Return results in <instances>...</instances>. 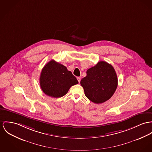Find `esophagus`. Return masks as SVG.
<instances>
[{
    "label": "esophagus",
    "instance_id": "obj_1",
    "mask_svg": "<svg viewBox=\"0 0 152 152\" xmlns=\"http://www.w3.org/2000/svg\"><path fill=\"white\" fill-rule=\"evenodd\" d=\"M77 80H78L79 83H80V80H81V78H80V77H77Z\"/></svg>",
    "mask_w": 152,
    "mask_h": 152
}]
</instances>
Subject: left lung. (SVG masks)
Instances as JSON below:
<instances>
[{"mask_svg":"<svg viewBox=\"0 0 152 152\" xmlns=\"http://www.w3.org/2000/svg\"><path fill=\"white\" fill-rule=\"evenodd\" d=\"M87 76L80 84L86 97L95 104H101L109 99L117 87L118 79L114 68L105 61H99L87 70Z\"/></svg>","mask_w":152,"mask_h":152,"instance_id":"obj_1","label":"left lung"}]
</instances>
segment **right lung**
<instances>
[{
    "label": "right lung",
    "instance_id": "obj_1",
    "mask_svg": "<svg viewBox=\"0 0 152 152\" xmlns=\"http://www.w3.org/2000/svg\"><path fill=\"white\" fill-rule=\"evenodd\" d=\"M79 82L64 65L51 60L43 67L40 76V86L48 96L60 98L68 93L69 88Z\"/></svg>",
    "mask_w": 152,
    "mask_h": 152
}]
</instances>
